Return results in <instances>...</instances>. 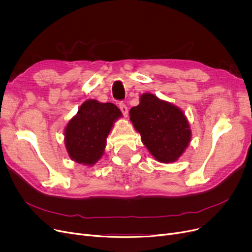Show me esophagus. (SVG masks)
<instances>
[{
	"mask_svg": "<svg viewBox=\"0 0 252 252\" xmlns=\"http://www.w3.org/2000/svg\"><path fill=\"white\" fill-rule=\"evenodd\" d=\"M119 109H121V111L123 112V114L125 115V116H126L127 115V107H126V105L125 104V103H119Z\"/></svg>",
	"mask_w": 252,
	"mask_h": 252,
	"instance_id": "1",
	"label": "esophagus"
}]
</instances>
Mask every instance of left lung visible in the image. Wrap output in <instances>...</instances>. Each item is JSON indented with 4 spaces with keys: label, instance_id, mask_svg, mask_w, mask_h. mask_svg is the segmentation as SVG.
<instances>
[{
    "label": "left lung",
    "instance_id": "1",
    "mask_svg": "<svg viewBox=\"0 0 252 252\" xmlns=\"http://www.w3.org/2000/svg\"><path fill=\"white\" fill-rule=\"evenodd\" d=\"M129 115L142 142L158 161L174 162L188 147L191 129L186 116L176 106L152 94H143Z\"/></svg>",
    "mask_w": 252,
    "mask_h": 252
}]
</instances>
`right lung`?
<instances>
[{
    "label": "right lung",
    "mask_w": 252,
    "mask_h": 252,
    "mask_svg": "<svg viewBox=\"0 0 252 252\" xmlns=\"http://www.w3.org/2000/svg\"><path fill=\"white\" fill-rule=\"evenodd\" d=\"M122 115L112 103L88 100L65 128V145L74 161L92 165L104 152L113 122Z\"/></svg>",
    "instance_id": "1"
}]
</instances>
